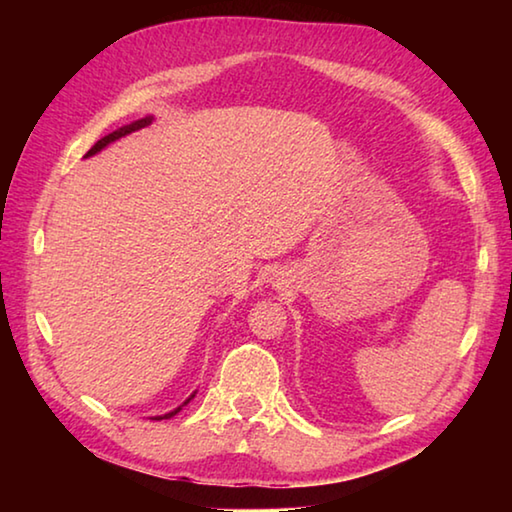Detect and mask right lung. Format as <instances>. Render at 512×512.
I'll list each match as a JSON object with an SVG mask.
<instances>
[{
    "mask_svg": "<svg viewBox=\"0 0 512 512\" xmlns=\"http://www.w3.org/2000/svg\"><path fill=\"white\" fill-rule=\"evenodd\" d=\"M146 124H151V119L149 117H146V119H140V121H135V124H131V126H124V128H119V131H115V133H110V135H106V137H103V140H99L97 144H94L92 146V149L88 151V153H85V155H94V153H97V151H101L103 149V146H106V144H110V142H115V140H119V137L121 135H126V133H131V131H137V128H144ZM194 397V395H192ZM192 397H189V400H192ZM187 400V402H189ZM185 402V404H187ZM180 411V406H178V409L176 411H171V413H167V415H162V418L164 420H167V418H171V415H176ZM162 418H155V420H162Z\"/></svg>",
    "mask_w": 512,
    "mask_h": 512,
    "instance_id": "obj_1",
    "label": "right lung"
}]
</instances>
